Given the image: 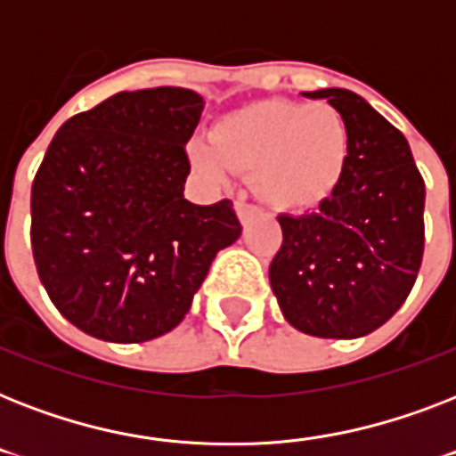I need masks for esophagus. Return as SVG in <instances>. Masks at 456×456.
Returning <instances> with one entry per match:
<instances>
[{"label":"esophagus","instance_id":"34e87169","mask_svg":"<svg viewBox=\"0 0 456 456\" xmlns=\"http://www.w3.org/2000/svg\"><path fill=\"white\" fill-rule=\"evenodd\" d=\"M236 215H239V222H241V224H248V222L257 215V208L250 206V203H241V200H239V203H236Z\"/></svg>","mask_w":456,"mask_h":456}]
</instances>
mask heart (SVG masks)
<instances>
[{
    "mask_svg": "<svg viewBox=\"0 0 456 456\" xmlns=\"http://www.w3.org/2000/svg\"><path fill=\"white\" fill-rule=\"evenodd\" d=\"M350 130L331 103L267 102L227 113L213 139L189 146L193 167L224 184L236 172L279 213H300L331 196L346 172Z\"/></svg>",
    "mask_w": 456,
    "mask_h": 456,
    "instance_id": "obj_1",
    "label": "heart"
}]
</instances>
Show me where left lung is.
I'll use <instances>...</instances> for the list:
<instances>
[{
  "label": "left lung",
  "instance_id": "1",
  "mask_svg": "<svg viewBox=\"0 0 456 456\" xmlns=\"http://www.w3.org/2000/svg\"><path fill=\"white\" fill-rule=\"evenodd\" d=\"M326 99L350 130L346 172L310 215H279L284 243L270 284L293 329L317 338H360L395 314L424 256L426 186L400 130L350 89Z\"/></svg>",
  "mask_w": 456,
  "mask_h": 456
}]
</instances>
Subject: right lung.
<instances>
[{"label":"right lung","instance_id":"1","mask_svg":"<svg viewBox=\"0 0 456 456\" xmlns=\"http://www.w3.org/2000/svg\"><path fill=\"white\" fill-rule=\"evenodd\" d=\"M206 99L118 92L63 123L30 196V241L56 310L99 340L144 343L191 310L215 256L241 236L232 200L184 199Z\"/></svg>","mask_w":456,"mask_h":456}]
</instances>
